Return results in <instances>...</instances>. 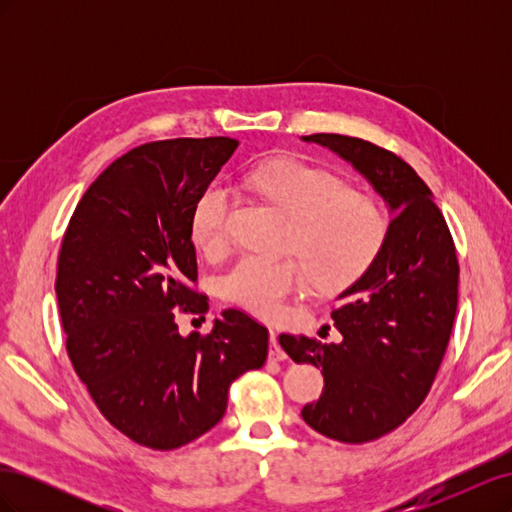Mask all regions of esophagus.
Returning <instances> with one entry per match:
<instances>
[{"instance_id": "esophagus-1", "label": "esophagus", "mask_w": 512, "mask_h": 512, "mask_svg": "<svg viewBox=\"0 0 512 512\" xmlns=\"http://www.w3.org/2000/svg\"><path fill=\"white\" fill-rule=\"evenodd\" d=\"M269 339H271V348H269V359L271 361H284L286 359V352L282 350V346L277 344V333L271 329L269 331Z\"/></svg>"}]
</instances>
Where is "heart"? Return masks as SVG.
I'll return each mask as SVG.
<instances>
[{
  "mask_svg": "<svg viewBox=\"0 0 512 512\" xmlns=\"http://www.w3.org/2000/svg\"><path fill=\"white\" fill-rule=\"evenodd\" d=\"M247 190L262 196L290 220L286 250L297 256L269 258L245 254L220 277L228 303L262 318L284 312L290 299L314 282L339 290L363 277L382 254L389 215L371 194L294 160H273L243 175ZM232 192L213 183L192 211V237L200 250L220 254L230 239Z\"/></svg>",
  "mask_w": 512,
  "mask_h": 512,
  "instance_id": "obj_1",
  "label": "heart"
}]
</instances>
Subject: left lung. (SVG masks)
Listing matches in <instances>:
<instances>
[{"label":"left lung","instance_id":"left-lung-1","mask_svg":"<svg viewBox=\"0 0 512 512\" xmlns=\"http://www.w3.org/2000/svg\"><path fill=\"white\" fill-rule=\"evenodd\" d=\"M303 141L339 153L393 211L382 254L331 309L342 342L280 335L294 363L322 367V395L301 410L303 421L331 440L365 444L404 425L436 380L457 314L455 243L427 183L393 151L344 134Z\"/></svg>","mask_w":512,"mask_h":512}]
</instances>
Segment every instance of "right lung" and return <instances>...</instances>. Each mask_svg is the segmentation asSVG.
Segmentation results:
<instances>
[{
  "label": "right lung",
  "mask_w": 512,
  "mask_h": 512,
  "mask_svg": "<svg viewBox=\"0 0 512 512\" xmlns=\"http://www.w3.org/2000/svg\"><path fill=\"white\" fill-rule=\"evenodd\" d=\"M239 147L228 136L153 141L89 185L64 232L55 292L66 350L102 416L132 442L173 451L222 421L228 389L267 361L269 331L230 307L209 333L196 288L192 211Z\"/></svg>",
  "instance_id": "right-lung-1"
}]
</instances>
